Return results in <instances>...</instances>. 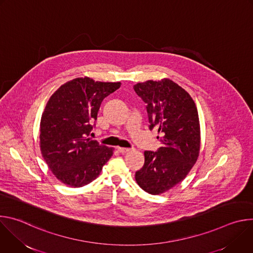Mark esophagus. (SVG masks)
Listing matches in <instances>:
<instances>
[{
  "label": "esophagus",
  "instance_id": "1",
  "mask_svg": "<svg viewBox=\"0 0 253 253\" xmlns=\"http://www.w3.org/2000/svg\"><path fill=\"white\" fill-rule=\"evenodd\" d=\"M118 151L122 154H125V153H128L129 151H131L130 148H123V147H118Z\"/></svg>",
  "mask_w": 253,
  "mask_h": 253
}]
</instances>
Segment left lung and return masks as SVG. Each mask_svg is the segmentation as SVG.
Listing matches in <instances>:
<instances>
[{
  "label": "left lung",
  "instance_id": "left-lung-1",
  "mask_svg": "<svg viewBox=\"0 0 253 253\" xmlns=\"http://www.w3.org/2000/svg\"><path fill=\"white\" fill-rule=\"evenodd\" d=\"M134 90L147 104L150 129H158L163 144L157 152H144L135 179L144 191L159 195L181 182L198 159V111L191 96L168 78L137 83Z\"/></svg>",
  "mask_w": 253,
  "mask_h": 253
}]
</instances>
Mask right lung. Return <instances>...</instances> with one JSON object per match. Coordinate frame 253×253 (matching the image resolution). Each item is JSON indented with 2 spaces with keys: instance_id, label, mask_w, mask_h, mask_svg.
I'll return each mask as SVG.
<instances>
[{
  "instance_id": "1",
  "label": "right lung",
  "mask_w": 253,
  "mask_h": 253,
  "mask_svg": "<svg viewBox=\"0 0 253 253\" xmlns=\"http://www.w3.org/2000/svg\"><path fill=\"white\" fill-rule=\"evenodd\" d=\"M120 82H99L89 77L70 80L50 97L40 122V149L55 177L70 187L95 180L114 148L92 140L89 134L105 97Z\"/></svg>"
}]
</instances>
